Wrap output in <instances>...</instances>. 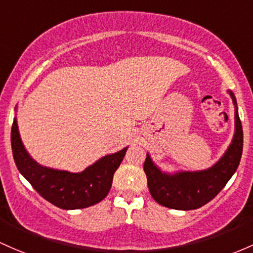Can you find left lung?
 <instances>
[{
	"label": "left lung",
	"instance_id": "1",
	"mask_svg": "<svg viewBox=\"0 0 253 253\" xmlns=\"http://www.w3.org/2000/svg\"><path fill=\"white\" fill-rule=\"evenodd\" d=\"M228 93L234 104L235 131L228 149L215 165L204 170L166 173L146 154L144 171L150 193L158 204L175 210L198 209L215 198L235 173L243 154V126L234 93L230 90Z\"/></svg>",
	"mask_w": 253,
	"mask_h": 253
}]
</instances>
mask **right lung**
<instances>
[{"label":"right lung","mask_w":253,"mask_h":253,"mask_svg":"<svg viewBox=\"0 0 253 253\" xmlns=\"http://www.w3.org/2000/svg\"><path fill=\"white\" fill-rule=\"evenodd\" d=\"M13 157L18 170L44 199L65 210L84 209L107 197L113 176L121 165L128 146L115 154L105 155L80 173L44 167L36 162L25 149L14 118L12 126Z\"/></svg>","instance_id":"obj_1"}]
</instances>
